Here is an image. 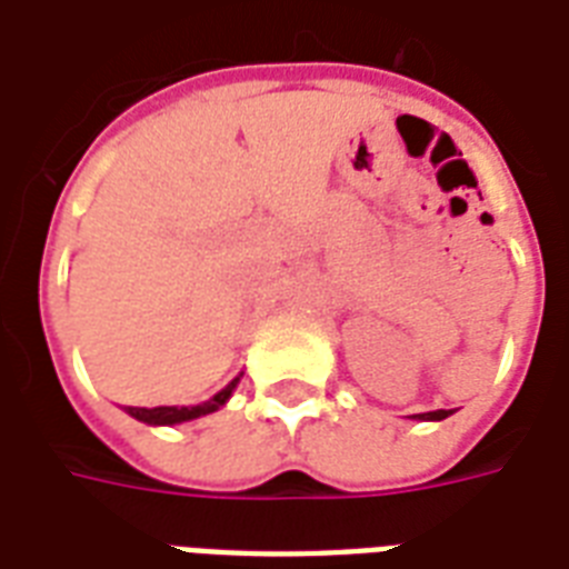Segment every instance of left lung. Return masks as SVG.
I'll list each match as a JSON object with an SVG mask.
<instances>
[{"label": "left lung", "instance_id": "8db88e82", "mask_svg": "<svg viewBox=\"0 0 569 569\" xmlns=\"http://www.w3.org/2000/svg\"><path fill=\"white\" fill-rule=\"evenodd\" d=\"M451 409H437V412H421V416H412V418H421V421H442V418H449Z\"/></svg>", "mask_w": 569, "mask_h": 569}]
</instances>
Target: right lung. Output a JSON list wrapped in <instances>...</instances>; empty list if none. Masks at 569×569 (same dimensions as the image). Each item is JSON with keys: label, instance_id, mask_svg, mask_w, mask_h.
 <instances>
[{"label": "right lung", "instance_id": "right-lung-1", "mask_svg": "<svg viewBox=\"0 0 569 569\" xmlns=\"http://www.w3.org/2000/svg\"><path fill=\"white\" fill-rule=\"evenodd\" d=\"M236 385L239 379H233L223 391H218L211 400L199 406H153V409H142V406H127V412H130L136 421H144V425H181V421H193L199 416H209V412H218L227 400H230V393L236 391Z\"/></svg>", "mask_w": 569, "mask_h": 569}]
</instances>
